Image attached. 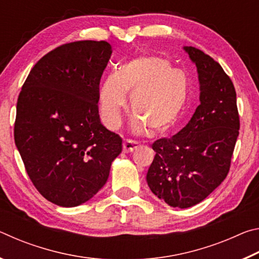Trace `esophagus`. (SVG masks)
Returning a JSON list of instances; mask_svg holds the SVG:
<instances>
[{"mask_svg": "<svg viewBox=\"0 0 259 259\" xmlns=\"http://www.w3.org/2000/svg\"><path fill=\"white\" fill-rule=\"evenodd\" d=\"M138 143L133 142V140H124L123 142V152L124 153H130L138 148Z\"/></svg>", "mask_w": 259, "mask_h": 259, "instance_id": "34e87169", "label": "esophagus"}]
</instances>
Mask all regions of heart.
I'll use <instances>...</instances> for the list:
<instances>
[{"label":"heart","instance_id":"b5f03b06","mask_svg":"<svg viewBox=\"0 0 259 259\" xmlns=\"http://www.w3.org/2000/svg\"><path fill=\"white\" fill-rule=\"evenodd\" d=\"M125 93H131L129 108L135 134L148 130L152 137L169 131L185 106L188 87L185 75L161 56H139L109 74L99 89V111L107 128L115 130L122 122Z\"/></svg>","mask_w":259,"mask_h":259}]
</instances>
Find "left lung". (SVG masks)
<instances>
[{"mask_svg":"<svg viewBox=\"0 0 259 259\" xmlns=\"http://www.w3.org/2000/svg\"><path fill=\"white\" fill-rule=\"evenodd\" d=\"M183 49L198 71L200 105L178 134L153 143L156 154L146 181L160 200L185 209L226 178L240 121L234 85L221 65L196 48Z\"/></svg>","mask_w":259,"mask_h":259,"instance_id":"8db88e82","label":"left lung"}]
</instances>
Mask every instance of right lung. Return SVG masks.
Segmentation results:
<instances>
[{"mask_svg":"<svg viewBox=\"0 0 259 259\" xmlns=\"http://www.w3.org/2000/svg\"><path fill=\"white\" fill-rule=\"evenodd\" d=\"M112 55L106 41L56 48L35 64L17 103L15 143L30 181L60 207H77L106 184L122 151L98 113L99 82Z\"/></svg>","mask_w":259,"mask_h":259,"instance_id":"right-lung-1","label":"right lung"}]
</instances>
